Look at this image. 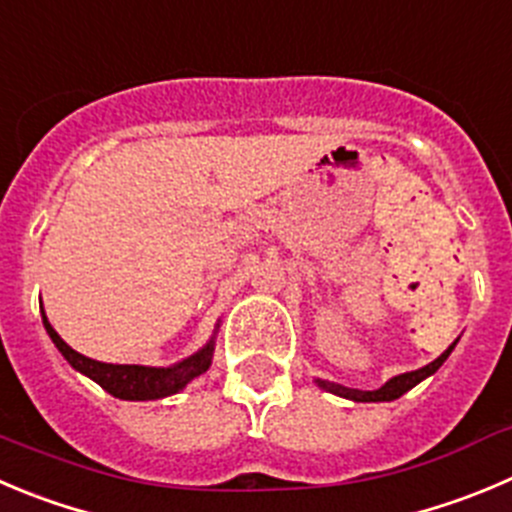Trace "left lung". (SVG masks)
Returning a JSON list of instances; mask_svg holds the SVG:
<instances>
[{"label":"left lung","instance_id":"1","mask_svg":"<svg viewBox=\"0 0 512 512\" xmlns=\"http://www.w3.org/2000/svg\"><path fill=\"white\" fill-rule=\"evenodd\" d=\"M452 347H455V344H452ZM452 347L445 349V352H442L440 357L435 359V362L427 364V367L415 369V372L399 374V377H392L387 384H384V387L374 389V392H364V389H347V387H339V384H326V382H319V384H321V387H326V389H332V392L342 394V397L354 399V402H389V399L402 397V394H405L407 389H412V387H415V384H420L425 377L435 374L437 369L442 367V362H445V359L450 357Z\"/></svg>","mask_w":512,"mask_h":512}]
</instances>
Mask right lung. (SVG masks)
Here are the masks:
<instances>
[{
  "instance_id": "1",
  "label": "right lung",
  "mask_w": 512,
  "mask_h": 512,
  "mask_svg": "<svg viewBox=\"0 0 512 512\" xmlns=\"http://www.w3.org/2000/svg\"><path fill=\"white\" fill-rule=\"evenodd\" d=\"M45 321L47 334L52 337L55 347L60 349L62 357L77 369V372L87 374L90 379H95L102 389L120 399H160L168 397V394L180 392L186 387L193 377L206 372L211 367L213 357V339L193 357L183 359L175 367H140V364H105L95 362V359L85 357V354L75 352L70 344L62 342L60 334L55 332L47 321V316H42Z\"/></svg>"
}]
</instances>
